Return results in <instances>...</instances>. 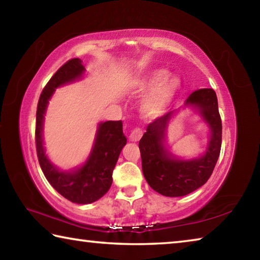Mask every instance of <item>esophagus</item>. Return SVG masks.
<instances>
[{"label": "esophagus", "mask_w": 260, "mask_h": 260, "mask_svg": "<svg viewBox=\"0 0 260 260\" xmlns=\"http://www.w3.org/2000/svg\"><path fill=\"white\" fill-rule=\"evenodd\" d=\"M143 135V131L139 128V127H135V128L129 134V139L132 141H139Z\"/></svg>", "instance_id": "1"}]
</instances>
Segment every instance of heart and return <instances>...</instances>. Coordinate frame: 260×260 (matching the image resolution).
Returning a JSON list of instances; mask_svg holds the SVG:
<instances>
[{
    "label": "heart",
    "mask_w": 260,
    "mask_h": 260,
    "mask_svg": "<svg viewBox=\"0 0 260 260\" xmlns=\"http://www.w3.org/2000/svg\"><path fill=\"white\" fill-rule=\"evenodd\" d=\"M164 69L153 70L144 76L138 83V89L142 93L151 90L142 102V112L146 117L156 118L166 111L172 103L180 88V80L169 77Z\"/></svg>",
    "instance_id": "1"
}]
</instances>
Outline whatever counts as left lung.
Returning a JSON list of instances; mask_svg holds the SVG:
<instances>
[{
	"mask_svg": "<svg viewBox=\"0 0 260 260\" xmlns=\"http://www.w3.org/2000/svg\"><path fill=\"white\" fill-rule=\"evenodd\" d=\"M186 105L199 109L210 126L211 140L204 156L197 159L180 160L166 150L165 131L174 111L150 122L139 143L144 178L153 190L167 197L188 195L203 186L213 172L221 149L222 125L215 91L212 88L192 91Z\"/></svg>",
	"mask_w": 260,
	"mask_h": 260,
	"instance_id": "8db88e82",
	"label": "left lung"
}]
</instances>
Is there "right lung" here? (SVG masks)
Returning a JSON list of instances; mask_svg holds the SVG:
<instances>
[{"mask_svg":"<svg viewBox=\"0 0 260 260\" xmlns=\"http://www.w3.org/2000/svg\"><path fill=\"white\" fill-rule=\"evenodd\" d=\"M83 72L85 68L79 58L68 60L57 70L39 99L35 125V146L43 174L61 196L77 204L93 203L108 192L112 184L114 166L127 141L122 133L121 120H109L100 124L93 150L80 169L61 172L47 158L42 146V125L48 101L57 87L77 80Z\"/></svg>","mask_w":260,"mask_h":260,"instance_id":"1","label":"right lung"}]
</instances>
